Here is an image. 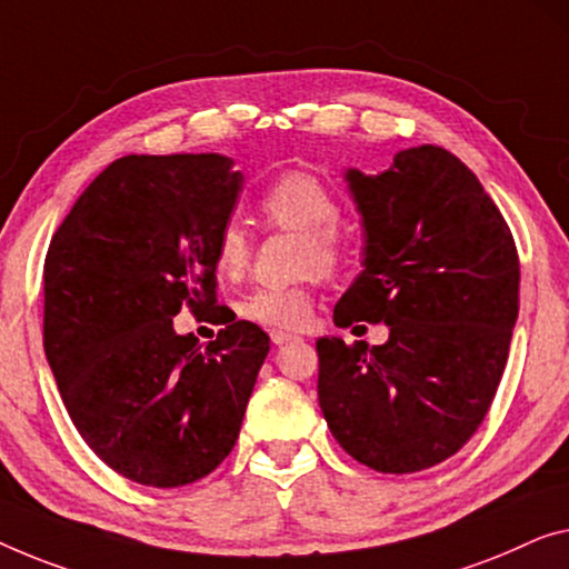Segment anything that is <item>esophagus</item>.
<instances>
[{
  "label": "esophagus",
  "mask_w": 569,
  "mask_h": 569,
  "mask_svg": "<svg viewBox=\"0 0 569 569\" xmlns=\"http://www.w3.org/2000/svg\"><path fill=\"white\" fill-rule=\"evenodd\" d=\"M291 339H299V337H296L293 332H283V329H270V342L278 345V347L291 342Z\"/></svg>",
  "instance_id": "1"
}]
</instances>
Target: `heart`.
I'll list each match as a JSON object with an SVG mask.
<instances>
[{
  "label": "heart",
  "instance_id": "obj_1",
  "mask_svg": "<svg viewBox=\"0 0 569 569\" xmlns=\"http://www.w3.org/2000/svg\"><path fill=\"white\" fill-rule=\"evenodd\" d=\"M258 209L268 224L301 232L303 268L335 270L342 258L337 224L342 217L332 189L319 176L307 171H286L273 178L260 193ZM250 262V240L237 222L222 224L214 240V266L227 278H240ZM313 291L309 283L252 286L237 303L240 317L262 327L293 329L311 317Z\"/></svg>",
  "mask_w": 569,
  "mask_h": 569
}]
</instances>
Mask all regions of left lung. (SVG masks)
Returning a JSON list of instances; mask_svg holds the SVG:
<instances>
[{
    "mask_svg": "<svg viewBox=\"0 0 569 569\" xmlns=\"http://www.w3.org/2000/svg\"><path fill=\"white\" fill-rule=\"evenodd\" d=\"M362 217V273L335 325L386 321L383 345L317 339L329 431L378 472H419L478 431L501 383L519 317V252L468 166L437 146L388 171L347 168Z\"/></svg>",
    "mask_w": 569,
    "mask_h": 569,
    "instance_id": "left-lung-1",
    "label": "left lung"
}]
</instances>
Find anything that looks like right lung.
<instances>
[{
	"instance_id": "right-lung-1",
	"label": "right lung",
	"mask_w": 569,
	"mask_h": 569,
	"mask_svg": "<svg viewBox=\"0 0 569 569\" xmlns=\"http://www.w3.org/2000/svg\"><path fill=\"white\" fill-rule=\"evenodd\" d=\"M219 152L124 156L87 186L46 256L42 345L68 417L122 478L178 488L232 452L270 339L217 303L214 240L242 173ZM181 306L226 327L201 348Z\"/></svg>"
}]
</instances>
